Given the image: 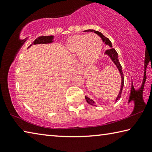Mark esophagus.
Masks as SVG:
<instances>
[{
    "instance_id": "esophagus-1",
    "label": "esophagus",
    "mask_w": 152,
    "mask_h": 152,
    "mask_svg": "<svg viewBox=\"0 0 152 152\" xmlns=\"http://www.w3.org/2000/svg\"><path fill=\"white\" fill-rule=\"evenodd\" d=\"M80 70V68L78 65H75L73 67V71L75 72H79V71Z\"/></svg>"
}]
</instances>
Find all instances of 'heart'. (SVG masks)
Returning <instances> with one entry per match:
<instances>
[{
	"mask_svg": "<svg viewBox=\"0 0 152 152\" xmlns=\"http://www.w3.org/2000/svg\"><path fill=\"white\" fill-rule=\"evenodd\" d=\"M102 41L93 34L72 35L66 41L65 48L70 54H78L82 62L94 63L99 58L102 50Z\"/></svg>",
	"mask_w": 152,
	"mask_h": 152,
	"instance_id": "obj_1",
	"label": "heart"
}]
</instances>
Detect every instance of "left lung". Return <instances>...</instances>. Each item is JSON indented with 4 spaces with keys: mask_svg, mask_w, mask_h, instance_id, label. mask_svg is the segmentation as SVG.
Returning <instances> with one entry per match:
<instances>
[{
    "mask_svg": "<svg viewBox=\"0 0 152 152\" xmlns=\"http://www.w3.org/2000/svg\"><path fill=\"white\" fill-rule=\"evenodd\" d=\"M86 31H86H91V32L95 33L96 34H97L98 35L100 36V37L101 38L102 42H103L105 43V44L109 45V47L110 48V49H109V50H106V51H105V53H104V54L109 56V57L110 58V60L113 61V62L115 64V65L116 66L117 69L119 70L121 77V88H120L119 93V94H118L117 97L116 98V99H115V102H117L120 99L121 96L123 88V86H124V76H123V74L122 67H121V64L119 63V58H118V53L116 51V50H115L114 48H113L112 43H111V42H110V41L109 39V38L105 37V36L102 35V33H101V32L97 31H95V30H93V29L86 30V31ZM85 99L86 100V102H88V104H91V105H94V106H96V105H95V102H94L93 100L91 99L90 98H88V96H85Z\"/></svg>",
    "mask_w": 152,
    "mask_h": 152,
    "instance_id": "obj_1",
    "label": "left lung"
}]
</instances>
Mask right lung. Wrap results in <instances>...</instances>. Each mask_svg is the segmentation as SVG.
<instances>
[{
    "instance_id": "1",
    "label": "right lung",
    "mask_w": 152,
    "mask_h": 152,
    "mask_svg": "<svg viewBox=\"0 0 152 152\" xmlns=\"http://www.w3.org/2000/svg\"><path fill=\"white\" fill-rule=\"evenodd\" d=\"M53 35H49V36H40L38 37L34 42L32 43V44H31L28 48L32 45H36V44H41V43H51L53 42Z\"/></svg>"
}]
</instances>
